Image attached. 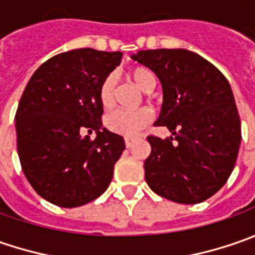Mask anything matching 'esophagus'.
Returning a JSON list of instances; mask_svg holds the SVG:
<instances>
[{
    "label": "esophagus",
    "mask_w": 255,
    "mask_h": 255,
    "mask_svg": "<svg viewBox=\"0 0 255 255\" xmlns=\"http://www.w3.org/2000/svg\"><path fill=\"white\" fill-rule=\"evenodd\" d=\"M134 137H125V144H126V147H130L133 143H134Z\"/></svg>",
    "instance_id": "34e87169"
}]
</instances>
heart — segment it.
I'll return each mask as SVG.
<instances>
[{
	"mask_svg": "<svg viewBox=\"0 0 255 255\" xmlns=\"http://www.w3.org/2000/svg\"><path fill=\"white\" fill-rule=\"evenodd\" d=\"M128 76L132 79L144 92H150L154 85L156 78L150 69L144 66H134L128 71ZM115 85L116 81L113 75H108L99 85L98 91V99L105 111L111 109L115 101ZM152 119V113L149 109H139V111H115L106 115L105 118V126L116 134L122 136H134L140 132L143 128H146Z\"/></svg>",
	"mask_w": 255,
	"mask_h": 255,
	"instance_id": "b5f03b06",
	"label": "heart"
}]
</instances>
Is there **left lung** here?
<instances>
[{"mask_svg":"<svg viewBox=\"0 0 255 255\" xmlns=\"http://www.w3.org/2000/svg\"><path fill=\"white\" fill-rule=\"evenodd\" d=\"M132 58L160 79L163 105L154 125L175 136H147L146 183L176 203L207 200L229 180L240 149V116L229 81L187 49H147Z\"/></svg>","mask_w":255,"mask_h":255,"instance_id":"1","label":"left lung"}]
</instances>
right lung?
Segmentation results:
<instances>
[{"label":"right lung","instance_id":"obj_1","mask_svg":"<svg viewBox=\"0 0 255 255\" xmlns=\"http://www.w3.org/2000/svg\"><path fill=\"white\" fill-rule=\"evenodd\" d=\"M121 59V52L91 48L62 52L25 86L15 113L18 156L32 189L55 206H84L112 181L125 140L102 128L98 91Z\"/></svg>","mask_w":255,"mask_h":255}]
</instances>
